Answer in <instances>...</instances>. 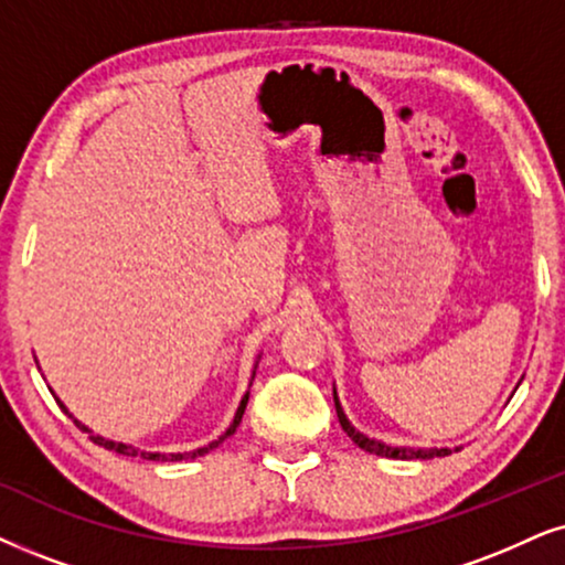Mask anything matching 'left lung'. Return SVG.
I'll return each mask as SVG.
<instances>
[{"mask_svg":"<svg viewBox=\"0 0 565 565\" xmlns=\"http://www.w3.org/2000/svg\"><path fill=\"white\" fill-rule=\"evenodd\" d=\"M333 404H335V414H339V423H341V427H344V433L356 443V446L362 448V451L375 454V456H385V459H402V461H409V459H435V456H448V454H451V448L391 446V443L367 438L365 433H360L352 423H349V417L344 414V409H341V402H339V394H335V388H333ZM456 451H461V446H456Z\"/></svg>","mask_w":565,"mask_h":565,"instance_id":"left-lung-1","label":"left lung"}]
</instances>
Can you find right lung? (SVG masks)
<instances>
[{
    "label": "right lung",
    "instance_id": "add662e5",
    "mask_svg": "<svg viewBox=\"0 0 565 565\" xmlns=\"http://www.w3.org/2000/svg\"><path fill=\"white\" fill-rule=\"evenodd\" d=\"M253 377H255V370H253ZM56 398V396H54ZM247 398H249V391L245 396H242V402H239V406H237V412H234V419H232V425L226 427V433L221 435L218 440H211L209 446H203V448H195V451H184V454H159V451H140V448H135V446H127V443H119V440H109V438H104V435H96L90 430V427H85L81 419H75L73 414L67 412V406H64L60 398H56V404L62 406L64 409V414H70V417H73V423L81 427L83 433H88V438L93 440V443H98V446H104L106 451H114V454H122V456H140V459H148V461H188V459H198V456H205L209 451H213V448L218 446L221 440H226L230 438V435H234V430H237V425L242 423V414H245V406H247Z\"/></svg>",
    "mask_w": 565,
    "mask_h": 565
}]
</instances>
